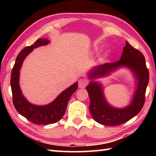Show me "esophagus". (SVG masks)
<instances>
[{
  "label": "esophagus",
  "instance_id": "esophagus-1",
  "mask_svg": "<svg viewBox=\"0 0 156 156\" xmlns=\"http://www.w3.org/2000/svg\"><path fill=\"white\" fill-rule=\"evenodd\" d=\"M87 84H88V80H87V79L81 78L78 80V87L81 89L85 88Z\"/></svg>",
  "mask_w": 156,
  "mask_h": 156
}]
</instances>
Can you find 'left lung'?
I'll return each mask as SVG.
<instances>
[{
	"label": "left lung",
	"mask_w": 156,
	"mask_h": 156,
	"mask_svg": "<svg viewBox=\"0 0 156 156\" xmlns=\"http://www.w3.org/2000/svg\"><path fill=\"white\" fill-rule=\"evenodd\" d=\"M125 66L133 71L138 80V88L133 101L125 109H115L105 100L102 87L96 82H91L87 87L90 98L89 110L94 119L101 125L117 126L127 122L140 112L145 102V94L149 80V73L145 58L142 53L128 42L123 49L120 59L114 62H107L94 68L89 73L90 79L107 75L111 71Z\"/></svg>",
	"instance_id": "1"
}]
</instances>
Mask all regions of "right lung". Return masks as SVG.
Instances as JSON below:
<instances>
[{
	"instance_id": "right-lung-1",
	"label": "right lung",
	"mask_w": 156,
	"mask_h": 156,
	"mask_svg": "<svg viewBox=\"0 0 156 156\" xmlns=\"http://www.w3.org/2000/svg\"><path fill=\"white\" fill-rule=\"evenodd\" d=\"M49 42L47 38H41L32 45L23 49L16 57L11 74L10 84L14 107L20 115L35 125H47L59 121L65 114L70 97L78 89V83H76L62 91L54 102L45 106H36L31 104L23 96L18 81L23 60L34 48L47 44Z\"/></svg>"
}]
</instances>
